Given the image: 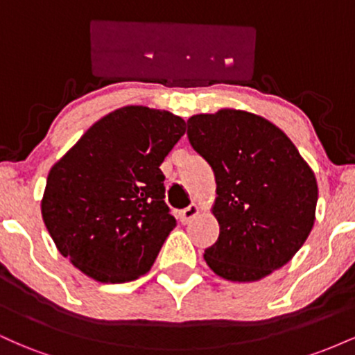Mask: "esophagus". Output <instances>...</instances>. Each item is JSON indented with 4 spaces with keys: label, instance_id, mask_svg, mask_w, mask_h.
I'll use <instances>...</instances> for the list:
<instances>
[{
    "label": "esophagus",
    "instance_id": "1",
    "mask_svg": "<svg viewBox=\"0 0 355 355\" xmlns=\"http://www.w3.org/2000/svg\"><path fill=\"white\" fill-rule=\"evenodd\" d=\"M200 214V207L197 205V203H191V205L187 207V209H183L180 211V220L182 223H189L191 218H195L197 215Z\"/></svg>",
    "mask_w": 355,
    "mask_h": 355
}]
</instances>
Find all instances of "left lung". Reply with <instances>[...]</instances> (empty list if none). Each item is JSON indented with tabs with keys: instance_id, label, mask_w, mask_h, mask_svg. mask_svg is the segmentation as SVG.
I'll use <instances>...</instances> for the list:
<instances>
[{
	"instance_id": "8db88e82",
	"label": "left lung",
	"mask_w": 355,
	"mask_h": 355,
	"mask_svg": "<svg viewBox=\"0 0 355 355\" xmlns=\"http://www.w3.org/2000/svg\"><path fill=\"white\" fill-rule=\"evenodd\" d=\"M195 152L215 173L211 214L218 240L207 266L232 282H255L284 267L315 222V175L279 126L243 110L222 108L187 121Z\"/></svg>"
}]
</instances>
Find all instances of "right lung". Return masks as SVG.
I'll list each match as a JSON object with an SVG mask.
<instances>
[{"label":"right lung","mask_w":355,"mask_h":355,"mask_svg":"<svg viewBox=\"0 0 355 355\" xmlns=\"http://www.w3.org/2000/svg\"><path fill=\"white\" fill-rule=\"evenodd\" d=\"M185 133L180 116L128 105L93 123L51 166L43 222L60 254L103 284L150 270L177 225L160 165Z\"/></svg>","instance_id":"add662e5"}]
</instances>
